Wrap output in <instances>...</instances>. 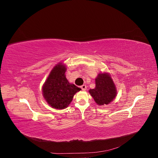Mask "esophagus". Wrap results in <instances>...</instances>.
I'll use <instances>...</instances> for the list:
<instances>
[{
	"instance_id": "34e87169",
	"label": "esophagus",
	"mask_w": 158,
	"mask_h": 158,
	"mask_svg": "<svg viewBox=\"0 0 158 158\" xmlns=\"http://www.w3.org/2000/svg\"><path fill=\"white\" fill-rule=\"evenodd\" d=\"M81 89H82V90H85L86 89V85H81Z\"/></svg>"
}]
</instances>
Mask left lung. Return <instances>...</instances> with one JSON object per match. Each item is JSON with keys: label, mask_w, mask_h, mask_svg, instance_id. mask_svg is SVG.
Wrapping results in <instances>:
<instances>
[{"label": "left lung", "mask_w": 158, "mask_h": 158, "mask_svg": "<svg viewBox=\"0 0 158 158\" xmlns=\"http://www.w3.org/2000/svg\"><path fill=\"white\" fill-rule=\"evenodd\" d=\"M90 95L99 106L111 103L117 95V89L113 79L108 73H99L95 78V87L89 90Z\"/></svg>", "instance_id": "left-lung-1"}]
</instances>
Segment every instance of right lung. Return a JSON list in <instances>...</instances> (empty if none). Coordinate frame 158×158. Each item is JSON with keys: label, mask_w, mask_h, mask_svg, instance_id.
<instances>
[{"label": "right lung", "mask_w": 158, "mask_h": 158, "mask_svg": "<svg viewBox=\"0 0 158 158\" xmlns=\"http://www.w3.org/2000/svg\"><path fill=\"white\" fill-rule=\"evenodd\" d=\"M66 66L59 63L52 69L43 85V95L50 106L63 109L69 106L74 94L81 90L70 84L65 76Z\"/></svg>", "instance_id": "right-lung-1"}]
</instances>
